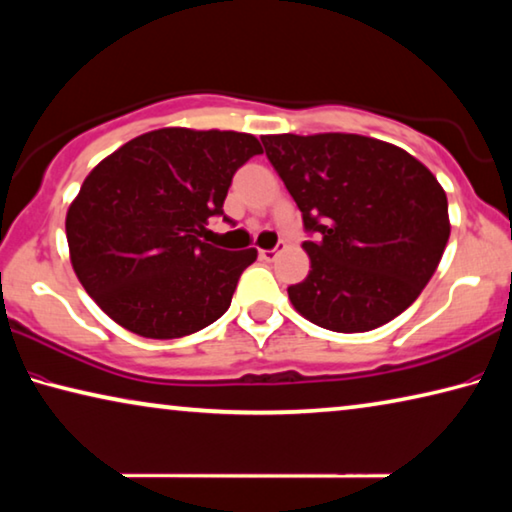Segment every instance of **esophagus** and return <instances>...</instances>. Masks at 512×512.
Segmentation results:
<instances>
[{"mask_svg": "<svg viewBox=\"0 0 512 512\" xmlns=\"http://www.w3.org/2000/svg\"><path fill=\"white\" fill-rule=\"evenodd\" d=\"M259 257L266 259V262H271V259L278 257V248H271V250H259Z\"/></svg>", "mask_w": 512, "mask_h": 512, "instance_id": "esophagus-1", "label": "esophagus"}]
</instances>
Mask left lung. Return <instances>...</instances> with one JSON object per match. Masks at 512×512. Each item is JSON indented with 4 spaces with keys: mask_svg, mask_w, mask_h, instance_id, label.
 I'll return each mask as SVG.
<instances>
[{
    "mask_svg": "<svg viewBox=\"0 0 512 512\" xmlns=\"http://www.w3.org/2000/svg\"><path fill=\"white\" fill-rule=\"evenodd\" d=\"M303 214L310 273L287 289L298 314L367 332L415 303L451 234L446 193L419 159L360 134L262 136Z\"/></svg>",
    "mask_w": 512,
    "mask_h": 512,
    "instance_id": "left-lung-1",
    "label": "left lung"
}]
</instances>
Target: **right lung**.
Returning <instances> with one entry per match:
<instances>
[{
    "label": "right lung",
    "mask_w": 512,
    "mask_h": 512,
    "mask_svg": "<svg viewBox=\"0 0 512 512\" xmlns=\"http://www.w3.org/2000/svg\"><path fill=\"white\" fill-rule=\"evenodd\" d=\"M262 152L253 134L164 127L102 159L66 216L72 269L100 310L148 339L221 319L257 250L202 237L223 214L232 175Z\"/></svg>",
    "instance_id": "obj_1"
}]
</instances>
